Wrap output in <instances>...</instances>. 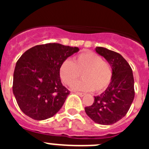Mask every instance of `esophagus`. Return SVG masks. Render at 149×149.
Returning a JSON list of instances; mask_svg holds the SVG:
<instances>
[{"label":"esophagus","instance_id":"obj_1","mask_svg":"<svg viewBox=\"0 0 149 149\" xmlns=\"http://www.w3.org/2000/svg\"><path fill=\"white\" fill-rule=\"evenodd\" d=\"M75 93L77 95H78L79 96H81V97H83V96L86 95V94H85V93H78V92H76Z\"/></svg>","mask_w":149,"mask_h":149}]
</instances>
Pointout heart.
<instances>
[{
    "label": "heart",
    "mask_w": 149,
    "mask_h": 149,
    "mask_svg": "<svg viewBox=\"0 0 149 149\" xmlns=\"http://www.w3.org/2000/svg\"><path fill=\"white\" fill-rule=\"evenodd\" d=\"M60 77L63 84L71 86L80 74L82 81L73 84L74 90L89 92L94 89L100 93L110 84L113 77L112 69L108 63L92 51H85L74 58L73 62L66 60L60 67Z\"/></svg>",
    "instance_id": "heart-1"
}]
</instances>
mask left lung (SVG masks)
Wrapping results in <instances>:
<instances>
[{
	"mask_svg": "<svg viewBox=\"0 0 149 149\" xmlns=\"http://www.w3.org/2000/svg\"><path fill=\"white\" fill-rule=\"evenodd\" d=\"M96 53L104 56L112 68L113 77L104 93L95 96L93 105L85 107L86 115L95 123L110 125L127 114L134 98V80L131 66L123 56L103 47Z\"/></svg>",
	"mask_w": 149,
	"mask_h": 149,
	"instance_id": "obj_1",
	"label": "left lung"
}]
</instances>
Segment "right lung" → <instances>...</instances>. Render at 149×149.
Instances as JSON below:
<instances>
[{"label":"right lung","instance_id":"obj_1","mask_svg":"<svg viewBox=\"0 0 149 149\" xmlns=\"http://www.w3.org/2000/svg\"><path fill=\"white\" fill-rule=\"evenodd\" d=\"M77 47L58 43L36 45L17 61L13 92L21 110L35 120L54 116L61 109L69 91L62 84L60 67Z\"/></svg>","mask_w":149,"mask_h":149}]
</instances>
